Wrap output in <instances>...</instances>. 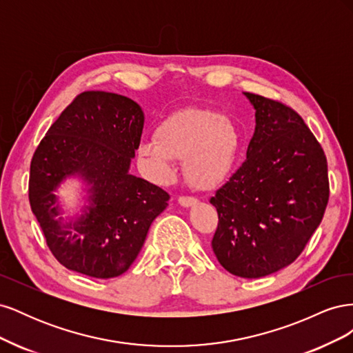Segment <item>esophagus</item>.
<instances>
[{"mask_svg": "<svg viewBox=\"0 0 353 353\" xmlns=\"http://www.w3.org/2000/svg\"><path fill=\"white\" fill-rule=\"evenodd\" d=\"M178 203H179V205L183 206V208H191V206L197 205L199 200L194 199V197H179V199H178Z\"/></svg>", "mask_w": 353, "mask_h": 353, "instance_id": "1", "label": "esophagus"}]
</instances>
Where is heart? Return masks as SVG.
Segmentation results:
<instances>
[{
	"instance_id": "b5f03b06",
	"label": "heart",
	"mask_w": 353,
	"mask_h": 353,
	"mask_svg": "<svg viewBox=\"0 0 353 353\" xmlns=\"http://www.w3.org/2000/svg\"><path fill=\"white\" fill-rule=\"evenodd\" d=\"M240 150V135L228 116L206 109H184L160 122L154 138L143 140L137 154L157 183L174 176V160L183 159L188 183L209 190L225 178Z\"/></svg>"
}]
</instances>
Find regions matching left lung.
<instances>
[{"mask_svg": "<svg viewBox=\"0 0 353 353\" xmlns=\"http://www.w3.org/2000/svg\"><path fill=\"white\" fill-rule=\"evenodd\" d=\"M254 109L248 159L210 199L218 210L212 249L241 279H261L296 261L328 203L327 159L287 105L243 92Z\"/></svg>", "mask_w": 353, "mask_h": 353, "instance_id": "1", "label": "left lung"}]
</instances>
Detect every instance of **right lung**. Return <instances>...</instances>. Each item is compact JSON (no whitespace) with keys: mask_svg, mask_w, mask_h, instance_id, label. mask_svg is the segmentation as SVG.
<instances>
[{"mask_svg":"<svg viewBox=\"0 0 353 353\" xmlns=\"http://www.w3.org/2000/svg\"><path fill=\"white\" fill-rule=\"evenodd\" d=\"M143 128L144 112L134 100L87 91L39 143L30 163V208L51 253L68 270L94 279L123 274L166 209V191L130 174ZM66 180L81 185V201L72 211L57 194Z\"/></svg>","mask_w":353,"mask_h":353,"instance_id":"obj_1","label":"right lung"}]
</instances>
